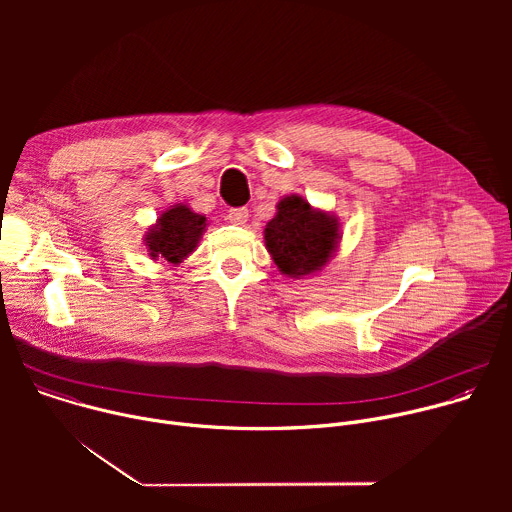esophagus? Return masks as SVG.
Listing matches in <instances>:
<instances>
[{"mask_svg": "<svg viewBox=\"0 0 512 512\" xmlns=\"http://www.w3.org/2000/svg\"><path fill=\"white\" fill-rule=\"evenodd\" d=\"M247 218H249V210L247 208H231L229 210V221L233 225H245Z\"/></svg>", "mask_w": 512, "mask_h": 512, "instance_id": "esophagus-1", "label": "esophagus"}]
</instances>
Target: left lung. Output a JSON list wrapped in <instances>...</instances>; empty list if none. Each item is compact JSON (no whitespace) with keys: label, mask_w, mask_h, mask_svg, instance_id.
I'll list each match as a JSON object with an SVG mask.
<instances>
[{"label":"left lung","mask_w":512,"mask_h":512,"mask_svg":"<svg viewBox=\"0 0 512 512\" xmlns=\"http://www.w3.org/2000/svg\"><path fill=\"white\" fill-rule=\"evenodd\" d=\"M265 247L285 277L316 275L336 255L340 223L332 212L314 208L304 196L289 194L277 202L267 223Z\"/></svg>","instance_id":"obj_1"}]
</instances>
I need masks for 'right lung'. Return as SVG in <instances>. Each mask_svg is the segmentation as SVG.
<instances>
[{
  "mask_svg": "<svg viewBox=\"0 0 512 512\" xmlns=\"http://www.w3.org/2000/svg\"><path fill=\"white\" fill-rule=\"evenodd\" d=\"M206 231V216L194 212L188 204H174L164 210L156 225L143 237L145 249L154 261L180 265L194 249Z\"/></svg>",
  "mask_w": 512,
  "mask_h": 512,
  "instance_id": "right-lung-1",
  "label": "right lung"
}]
</instances>
